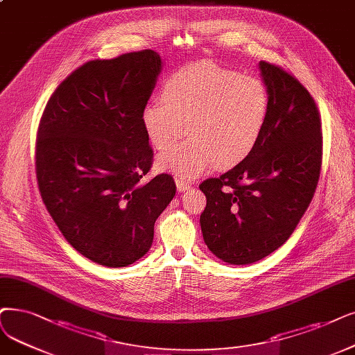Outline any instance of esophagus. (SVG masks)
Listing matches in <instances>:
<instances>
[{"mask_svg":"<svg viewBox=\"0 0 355 355\" xmlns=\"http://www.w3.org/2000/svg\"><path fill=\"white\" fill-rule=\"evenodd\" d=\"M176 188H178L179 192H187V191H189V189L192 188V183H189V182H187V180L178 179V180H176Z\"/></svg>","mask_w":355,"mask_h":355,"instance_id":"esophagus-1","label":"esophagus"}]
</instances>
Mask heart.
<instances>
[{"label": "heart", "instance_id": "heart-1", "mask_svg": "<svg viewBox=\"0 0 355 355\" xmlns=\"http://www.w3.org/2000/svg\"><path fill=\"white\" fill-rule=\"evenodd\" d=\"M269 96L252 77L211 62L188 65L170 76L163 101L146 105L141 113L144 131L154 148L185 144L162 154V170L182 179L200 176L212 166L230 168L246 160L263 134Z\"/></svg>", "mask_w": 355, "mask_h": 355}]
</instances>
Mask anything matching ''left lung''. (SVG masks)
Instances as JSON below:
<instances>
[{
	"mask_svg": "<svg viewBox=\"0 0 355 355\" xmlns=\"http://www.w3.org/2000/svg\"><path fill=\"white\" fill-rule=\"evenodd\" d=\"M269 113L258 146L246 160L200 189L207 207L204 242L230 265L263 259L287 242L315 195L322 166L319 110L302 83L259 62Z\"/></svg>",
	"mask_w": 355,
	"mask_h": 355,
	"instance_id": "left-lung-1",
	"label": "left lung"
}]
</instances>
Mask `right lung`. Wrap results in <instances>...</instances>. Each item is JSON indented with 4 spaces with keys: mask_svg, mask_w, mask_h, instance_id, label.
<instances>
[{
    "mask_svg": "<svg viewBox=\"0 0 355 355\" xmlns=\"http://www.w3.org/2000/svg\"><path fill=\"white\" fill-rule=\"evenodd\" d=\"M162 67L151 49L84 64L53 92L39 123L42 200L67 242L107 268L144 257L176 193L170 175L143 180L153 150L141 113Z\"/></svg>",
    "mask_w": 355,
    "mask_h": 355,
    "instance_id": "1",
    "label": "right lung"
}]
</instances>
